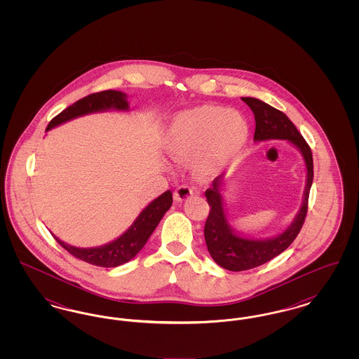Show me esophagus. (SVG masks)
I'll return each mask as SVG.
<instances>
[{
    "mask_svg": "<svg viewBox=\"0 0 359 359\" xmlns=\"http://www.w3.org/2000/svg\"><path fill=\"white\" fill-rule=\"evenodd\" d=\"M192 194H194L192 189L188 187V186H180V187H177L173 191V199L176 202H183V201H186L188 198H191Z\"/></svg>",
    "mask_w": 359,
    "mask_h": 359,
    "instance_id": "1",
    "label": "esophagus"
}]
</instances>
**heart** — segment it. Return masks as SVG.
I'll return each mask as SVG.
<instances>
[{
    "label": "heart",
    "mask_w": 359,
    "mask_h": 359,
    "mask_svg": "<svg viewBox=\"0 0 359 359\" xmlns=\"http://www.w3.org/2000/svg\"><path fill=\"white\" fill-rule=\"evenodd\" d=\"M250 137L249 122L237 110L202 104L175 114L164 137L165 151L176 161H188L199 179H211L231 168Z\"/></svg>",
    "instance_id": "heart-1"
}]
</instances>
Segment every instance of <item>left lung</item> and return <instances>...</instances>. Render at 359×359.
<instances>
[{
  "mask_svg": "<svg viewBox=\"0 0 359 359\" xmlns=\"http://www.w3.org/2000/svg\"><path fill=\"white\" fill-rule=\"evenodd\" d=\"M241 100L252 109L255 114V141H288L290 145H293L303 156L307 175L303 202L293 221L288 224L285 230L268 238H252L243 236L229 222L222 194L224 184L223 175L215 177L211 188L205 189L207 203L210 205V214L205 224V245L212 259L219 266L231 272H241L259 266L271 261L274 257L281 255L290 246L297 237L306 219L308 196L313 180L312 152L306 140L299 133L292 121L280 110L257 98L243 97Z\"/></svg>",
  "mask_w": 359,
  "mask_h": 359,
  "instance_id": "1",
  "label": "left lung"
}]
</instances>
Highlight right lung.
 <instances>
[{"label": "right lung", "instance_id": "obj_1", "mask_svg": "<svg viewBox=\"0 0 359 359\" xmlns=\"http://www.w3.org/2000/svg\"><path fill=\"white\" fill-rule=\"evenodd\" d=\"M109 110L128 111V95L117 90H106L101 93L90 94L71 104L67 109H65L60 114H57L48 123L46 132L74 118ZM171 205L172 192L168 189L147 205L138 214L136 221L132 223V226L125 233H122L118 238L113 239L111 242H107L97 248H76L63 242L57 237H55V239L72 256L88 264L102 268L120 266L140 253V250L152 236L154 229L157 227V224L160 223L161 218L170 210Z\"/></svg>", "mask_w": 359, "mask_h": 359}]
</instances>
